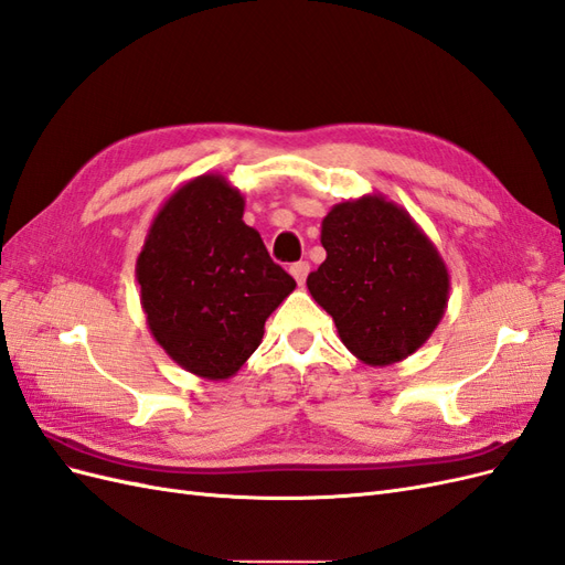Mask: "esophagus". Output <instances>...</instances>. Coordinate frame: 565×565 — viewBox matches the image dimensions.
<instances>
[{
    "label": "esophagus",
    "instance_id": "1",
    "mask_svg": "<svg viewBox=\"0 0 565 565\" xmlns=\"http://www.w3.org/2000/svg\"><path fill=\"white\" fill-rule=\"evenodd\" d=\"M309 270H311L309 262H297V264L289 266V273H292L295 280H297L299 285H303V282H306V276H309Z\"/></svg>",
    "mask_w": 565,
    "mask_h": 565
}]
</instances>
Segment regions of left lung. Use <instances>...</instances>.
Returning a JSON list of instances; mask_svg holds the SVG:
<instances>
[{
  "mask_svg": "<svg viewBox=\"0 0 565 565\" xmlns=\"http://www.w3.org/2000/svg\"><path fill=\"white\" fill-rule=\"evenodd\" d=\"M320 243L328 256L306 287L358 361L386 367L429 341L448 309L450 270L401 204L380 193L339 202Z\"/></svg>",
  "mask_w": 565,
  "mask_h": 565,
  "instance_id": "1",
  "label": "left lung"
}]
</instances>
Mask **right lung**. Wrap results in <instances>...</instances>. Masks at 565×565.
Masks as SVG:
<instances>
[{
	"instance_id": "right-lung-1",
	"label": "right lung",
	"mask_w": 565,
	"mask_h": 565,
	"mask_svg": "<svg viewBox=\"0 0 565 565\" xmlns=\"http://www.w3.org/2000/svg\"><path fill=\"white\" fill-rule=\"evenodd\" d=\"M243 214L245 195L224 177H195L162 202L136 256L152 339L200 380H231L297 287Z\"/></svg>"
}]
</instances>
